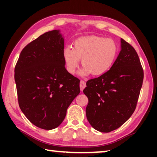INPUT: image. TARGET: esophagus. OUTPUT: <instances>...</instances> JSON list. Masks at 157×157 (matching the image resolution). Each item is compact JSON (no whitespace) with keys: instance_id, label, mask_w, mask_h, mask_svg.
<instances>
[{"instance_id":"1","label":"esophagus","mask_w":157,"mask_h":157,"mask_svg":"<svg viewBox=\"0 0 157 157\" xmlns=\"http://www.w3.org/2000/svg\"><path fill=\"white\" fill-rule=\"evenodd\" d=\"M86 82H85L84 80H81L80 83H79V86H80V90L81 91H83L84 89L86 87Z\"/></svg>"}]
</instances>
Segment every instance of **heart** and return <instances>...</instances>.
I'll return each mask as SVG.
<instances>
[{"instance_id": "1", "label": "heart", "mask_w": 157, "mask_h": 157, "mask_svg": "<svg viewBox=\"0 0 157 157\" xmlns=\"http://www.w3.org/2000/svg\"><path fill=\"white\" fill-rule=\"evenodd\" d=\"M73 44V48L66 46L63 50L66 69L69 73L74 74L82 59L83 68L79 73L82 76L90 73L99 76L107 72L112 66L118 51L115 41L100 36L79 37Z\"/></svg>"}]
</instances>
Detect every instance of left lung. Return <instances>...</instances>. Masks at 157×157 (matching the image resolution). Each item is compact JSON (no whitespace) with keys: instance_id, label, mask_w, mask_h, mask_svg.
I'll list each match as a JSON object with an SVG mask.
<instances>
[{"instance_id":"1","label":"left lung","mask_w":157,"mask_h":157,"mask_svg":"<svg viewBox=\"0 0 157 157\" xmlns=\"http://www.w3.org/2000/svg\"><path fill=\"white\" fill-rule=\"evenodd\" d=\"M121 50L107 72L86 82L87 120L95 129L110 132L123 124L136 109L143 69L139 55L121 39Z\"/></svg>"}]
</instances>
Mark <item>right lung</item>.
<instances>
[{"label":"right lung","instance_id":"obj_1","mask_svg":"<svg viewBox=\"0 0 157 157\" xmlns=\"http://www.w3.org/2000/svg\"><path fill=\"white\" fill-rule=\"evenodd\" d=\"M59 30L41 34L21 52L14 68L18 102L29 121L41 129L57 127L80 92L79 79L69 73Z\"/></svg>","mask_w":157,"mask_h":157}]
</instances>
